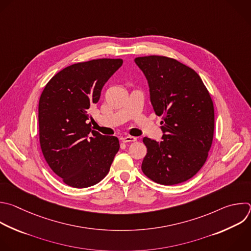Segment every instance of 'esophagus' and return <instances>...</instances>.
Returning a JSON list of instances; mask_svg holds the SVG:
<instances>
[{"label":"esophagus","instance_id":"obj_1","mask_svg":"<svg viewBox=\"0 0 251 251\" xmlns=\"http://www.w3.org/2000/svg\"><path fill=\"white\" fill-rule=\"evenodd\" d=\"M122 141L124 143H130V142H136L137 141V138L136 137H133V136H126L124 138H122Z\"/></svg>","mask_w":251,"mask_h":251}]
</instances>
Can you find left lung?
<instances>
[{
  "instance_id": "left-lung-1",
  "label": "left lung",
  "mask_w": 251,
  "mask_h": 251,
  "mask_svg": "<svg viewBox=\"0 0 251 251\" xmlns=\"http://www.w3.org/2000/svg\"><path fill=\"white\" fill-rule=\"evenodd\" d=\"M150 88L156 115H162V141L143 139L147 154L142 171L152 181L175 185L194 176L212 146L215 113L199 75L176 59L145 56L135 59Z\"/></svg>"
}]
</instances>
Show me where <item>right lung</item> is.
Segmentation results:
<instances>
[{
    "label": "right lung",
    "instance_id": "add662e5",
    "mask_svg": "<svg viewBox=\"0 0 251 251\" xmlns=\"http://www.w3.org/2000/svg\"><path fill=\"white\" fill-rule=\"evenodd\" d=\"M122 59H96L57 73L39 100V142L50 169L69 186L86 188L101 181L119 151V140L92 130L90 109L99 102Z\"/></svg>",
    "mask_w": 251,
    "mask_h": 251
}]
</instances>
